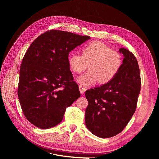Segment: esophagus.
Instances as JSON below:
<instances>
[{
    "mask_svg": "<svg viewBox=\"0 0 159 159\" xmlns=\"http://www.w3.org/2000/svg\"><path fill=\"white\" fill-rule=\"evenodd\" d=\"M79 88H80V93H81V94H84L85 91H86V89H85V88H84L83 86H82V85H79Z\"/></svg>",
    "mask_w": 159,
    "mask_h": 159,
    "instance_id": "34e87169",
    "label": "esophagus"
}]
</instances>
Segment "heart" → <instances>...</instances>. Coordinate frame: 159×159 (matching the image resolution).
I'll use <instances>...</instances> for the list:
<instances>
[{
    "mask_svg": "<svg viewBox=\"0 0 159 159\" xmlns=\"http://www.w3.org/2000/svg\"><path fill=\"white\" fill-rule=\"evenodd\" d=\"M68 62L70 69L76 73L87 70L89 66V71L77 78L81 85L89 86L98 81L105 84L111 81L121 69L123 59L119 52L97 41L85 46L82 55L70 54Z\"/></svg>",
    "mask_w": 159,
    "mask_h": 159,
    "instance_id": "obj_1",
    "label": "heart"
}]
</instances>
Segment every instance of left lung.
<instances>
[{"label": "left lung", "mask_w": 159, "mask_h": 159, "mask_svg": "<svg viewBox=\"0 0 159 159\" xmlns=\"http://www.w3.org/2000/svg\"><path fill=\"white\" fill-rule=\"evenodd\" d=\"M123 55L121 69L109 82L87 90L85 125L100 138H109L121 133L135 111L141 90L140 71L136 57L121 48Z\"/></svg>", "instance_id": "left-lung-1"}]
</instances>
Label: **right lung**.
Masks as SVG:
<instances>
[{
  "label": "right lung",
  "mask_w": 159,
  "mask_h": 159,
  "mask_svg": "<svg viewBox=\"0 0 159 159\" xmlns=\"http://www.w3.org/2000/svg\"><path fill=\"white\" fill-rule=\"evenodd\" d=\"M88 36L52 30L38 36L24 56L18 97L26 118L42 129L58 125L66 108L80 97L68 55Z\"/></svg>",
  "instance_id": "add662e5"
}]
</instances>
